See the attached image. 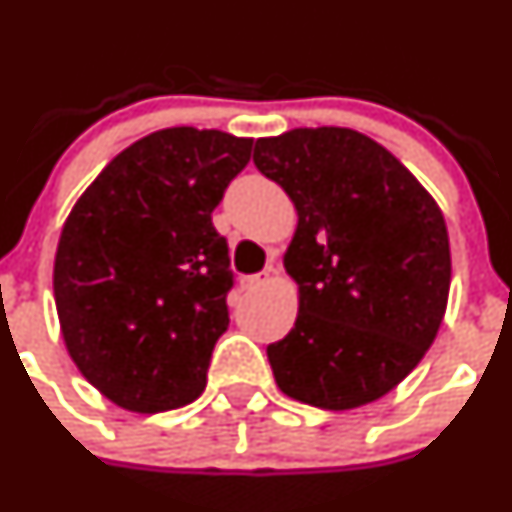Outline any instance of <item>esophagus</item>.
<instances>
[{"label":"esophagus","mask_w":512,"mask_h":512,"mask_svg":"<svg viewBox=\"0 0 512 512\" xmlns=\"http://www.w3.org/2000/svg\"><path fill=\"white\" fill-rule=\"evenodd\" d=\"M272 275H275V270H265L260 272V275H250V277H242V289H247V292H255V289L265 287L267 282L272 280Z\"/></svg>","instance_id":"34e87169"}]
</instances>
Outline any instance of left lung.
<instances>
[{
	"label": "left lung",
	"mask_w": 512,
	"mask_h": 512,
	"mask_svg": "<svg viewBox=\"0 0 512 512\" xmlns=\"http://www.w3.org/2000/svg\"><path fill=\"white\" fill-rule=\"evenodd\" d=\"M252 160L297 210L285 252L297 319L267 347L277 386L327 411L381 399L416 369L446 314L441 208L394 153L352 128L257 138Z\"/></svg>",
	"instance_id": "1"
}]
</instances>
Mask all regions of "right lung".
<instances>
[{
  "instance_id": "add662e5",
  "label": "right lung",
  "mask_w": 512,
  "mask_h": 512,
  "mask_svg": "<svg viewBox=\"0 0 512 512\" xmlns=\"http://www.w3.org/2000/svg\"><path fill=\"white\" fill-rule=\"evenodd\" d=\"M252 138L163 128L118 153L61 227L54 299L76 369L133 414L205 391L232 287L213 210L250 163Z\"/></svg>"
}]
</instances>
